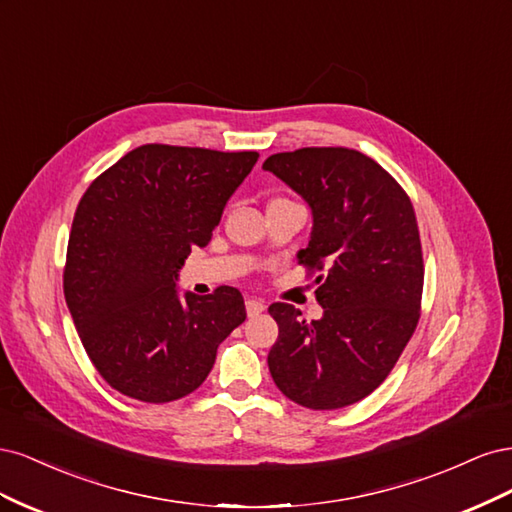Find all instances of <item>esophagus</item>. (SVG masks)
Listing matches in <instances>:
<instances>
[{"label": "esophagus", "instance_id": "obj_1", "mask_svg": "<svg viewBox=\"0 0 512 512\" xmlns=\"http://www.w3.org/2000/svg\"><path fill=\"white\" fill-rule=\"evenodd\" d=\"M245 309H247V316L254 318V316H258V314L265 312L267 305H265V301H262V299L252 297V299H247V301H245Z\"/></svg>", "mask_w": 512, "mask_h": 512}]
</instances>
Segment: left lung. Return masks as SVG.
Wrapping results in <instances>:
<instances>
[{
	"mask_svg": "<svg viewBox=\"0 0 512 512\" xmlns=\"http://www.w3.org/2000/svg\"><path fill=\"white\" fill-rule=\"evenodd\" d=\"M262 168L312 209V235L299 265L316 277L322 318L273 303L280 335L269 371L294 404L337 410L376 391L416 329L423 254L408 194L361 151L305 147L275 153Z\"/></svg>",
	"mask_w": 512,
	"mask_h": 512,
	"instance_id": "obj_1",
	"label": "left lung"
}]
</instances>
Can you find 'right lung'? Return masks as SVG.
Wrapping results in <instances>:
<instances>
[{
    "instance_id": "obj_1",
    "label": "right lung",
    "mask_w": 512,
    "mask_h": 512,
    "mask_svg": "<svg viewBox=\"0 0 512 512\" xmlns=\"http://www.w3.org/2000/svg\"><path fill=\"white\" fill-rule=\"evenodd\" d=\"M256 162V151L143 145L83 194L64 294L91 363L115 391L147 404L190 395L245 320L237 288L181 297L177 280Z\"/></svg>"
}]
</instances>
